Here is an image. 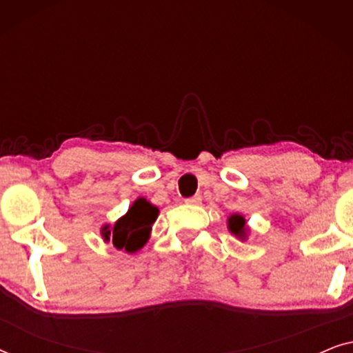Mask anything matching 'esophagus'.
Returning a JSON list of instances; mask_svg holds the SVG:
<instances>
[{
	"label": "esophagus",
	"instance_id": "34e87169",
	"mask_svg": "<svg viewBox=\"0 0 353 353\" xmlns=\"http://www.w3.org/2000/svg\"><path fill=\"white\" fill-rule=\"evenodd\" d=\"M186 204H192V205H199L201 202H202V197L199 196V194H196V196H192V197H188V199L185 201Z\"/></svg>",
	"mask_w": 353,
	"mask_h": 353
}]
</instances>
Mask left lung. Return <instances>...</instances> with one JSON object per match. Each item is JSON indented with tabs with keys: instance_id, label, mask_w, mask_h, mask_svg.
I'll list each match as a JSON object with an SVG mask.
<instances>
[{
	"instance_id": "8db88e82",
	"label": "left lung",
	"mask_w": 353,
	"mask_h": 353,
	"mask_svg": "<svg viewBox=\"0 0 353 353\" xmlns=\"http://www.w3.org/2000/svg\"><path fill=\"white\" fill-rule=\"evenodd\" d=\"M228 228L234 236H238L239 239L245 238V231H248V226H245V219L239 214H233L228 219Z\"/></svg>"
}]
</instances>
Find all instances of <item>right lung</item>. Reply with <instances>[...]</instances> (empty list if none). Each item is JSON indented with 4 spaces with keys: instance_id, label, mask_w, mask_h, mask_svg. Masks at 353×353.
I'll list each match as a JSON object with an SVG mask.
<instances>
[{
    "instance_id": "1",
    "label": "right lung",
    "mask_w": 353,
    "mask_h": 353,
    "mask_svg": "<svg viewBox=\"0 0 353 353\" xmlns=\"http://www.w3.org/2000/svg\"><path fill=\"white\" fill-rule=\"evenodd\" d=\"M157 215V207L139 197L133 202L127 214L115 221L114 226L104 225L101 234L105 243L112 241L117 249H125L127 252L133 254L148 243L152 223L156 221Z\"/></svg>"
}]
</instances>
